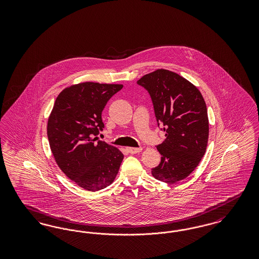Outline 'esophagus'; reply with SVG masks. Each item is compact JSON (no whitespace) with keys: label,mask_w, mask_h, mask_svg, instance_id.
<instances>
[{"label":"esophagus","mask_w":259,"mask_h":259,"mask_svg":"<svg viewBox=\"0 0 259 259\" xmlns=\"http://www.w3.org/2000/svg\"><path fill=\"white\" fill-rule=\"evenodd\" d=\"M142 149H143L142 148H127L128 152L131 153V154H135V153H138V152H141Z\"/></svg>","instance_id":"obj_1"}]
</instances>
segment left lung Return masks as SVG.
<instances>
[{"label": "left lung", "mask_w": 259, "mask_h": 259, "mask_svg": "<svg viewBox=\"0 0 259 259\" xmlns=\"http://www.w3.org/2000/svg\"><path fill=\"white\" fill-rule=\"evenodd\" d=\"M137 83L149 94L165 141L157 146L160 164L151 169L163 183L176 184L188 177L206 152L209 119L204 98L196 87L168 70H156Z\"/></svg>", "instance_id": "obj_1"}]
</instances>
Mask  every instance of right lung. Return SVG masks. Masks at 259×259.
Masks as SVG:
<instances>
[{"instance_id":"right-lung-1","label":"right lung","mask_w":259,"mask_h":259,"mask_svg":"<svg viewBox=\"0 0 259 259\" xmlns=\"http://www.w3.org/2000/svg\"><path fill=\"white\" fill-rule=\"evenodd\" d=\"M122 84L82 82L65 88L48 122L50 149L63 172L76 185L98 191L114 181L122 152L98 140L102 111Z\"/></svg>"}]
</instances>
